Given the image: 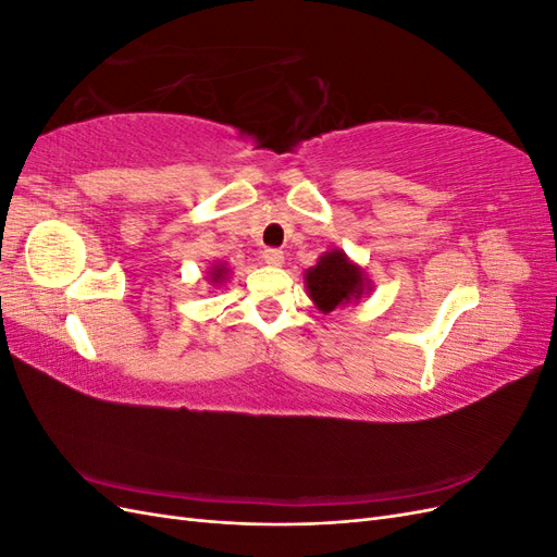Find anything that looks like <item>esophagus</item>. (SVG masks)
Masks as SVG:
<instances>
[{
  "instance_id": "1",
  "label": "esophagus",
  "mask_w": 557,
  "mask_h": 557,
  "mask_svg": "<svg viewBox=\"0 0 557 557\" xmlns=\"http://www.w3.org/2000/svg\"><path fill=\"white\" fill-rule=\"evenodd\" d=\"M262 258L269 267H281L283 264V250L281 248H264Z\"/></svg>"
}]
</instances>
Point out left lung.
Wrapping results in <instances>:
<instances>
[{"label": "left lung", "mask_w": 557, "mask_h": 557, "mask_svg": "<svg viewBox=\"0 0 557 557\" xmlns=\"http://www.w3.org/2000/svg\"><path fill=\"white\" fill-rule=\"evenodd\" d=\"M305 283L313 305L323 313L346 307L369 290V281L362 269L350 262L339 248L323 252L318 264L307 269Z\"/></svg>", "instance_id": "1"}]
</instances>
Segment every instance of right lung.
Instances as JSON below:
<instances>
[{
  "mask_svg": "<svg viewBox=\"0 0 557 557\" xmlns=\"http://www.w3.org/2000/svg\"><path fill=\"white\" fill-rule=\"evenodd\" d=\"M225 274H227V267H225V264H215V267L211 269V281H213V283H221V281L225 278Z\"/></svg>",
  "mask_w": 557,
  "mask_h": 557,
  "instance_id": "right-lung-1",
  "label": "right lung"
}]
</instances>
